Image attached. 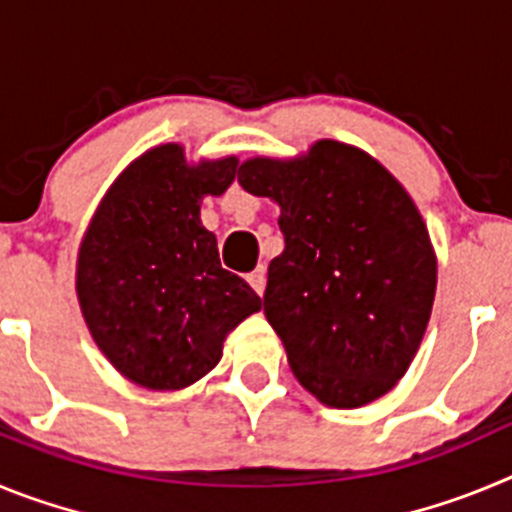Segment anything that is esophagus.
Masks as SVG:
<instances>
[{"label":"esophagus","instance_id":"34e87169","mask_svg":"<svg viewBox=\"0 0 512 512\" xmlns=\"http://www.w3.org/2000/svg\"><path fill=\"white\" fill-rule=\"evenodd\" d=\"M248 284L256 289V295H264V289H266V269H264V266H256V269L248 274Z\"/></svg>","mask_w":512,"mask_h":512}]
</instances>
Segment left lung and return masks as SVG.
<instances>
[{"instance_id": "left-lung-1", "label": "left lung", "mask_w": 512, "mask_h": 512, "mask_svg": "<svg viewBox=\"0 0 512 512\" xmlns=\"http://www.w3.org/2000/svg\"><path fill=\"white\" fill-rule=\"evenodd\" d=\"M238 184L279 205L284 251L264 315L297 382L341 410L387 395L418 354L438 282L413 197L377 158L328 138L300 156L248 158Z\"/></svg>"}]
</instances>
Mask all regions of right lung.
Returning a JSON list of instances; mask_svg holds the SVG:
<instances>
[{
  "label": "right lung",
  "instance_id": "1",
  "mask_svg": "<svg viewBox=\"0 0 512 512\" xmlns=\"http://www.w3.org/2000/svg\"><path fill=\"white\" fill-rule=\"evenodd\" d=\"M238 158L189 161L182 143L140 153L104 192L76 256V300L104 359L151 392L184 390L223 359L261 297L220 266L205 197L233 184Z\"/></svg>",
  "mask_w": 512,
  "mask_h": 512
}]
</instances>
